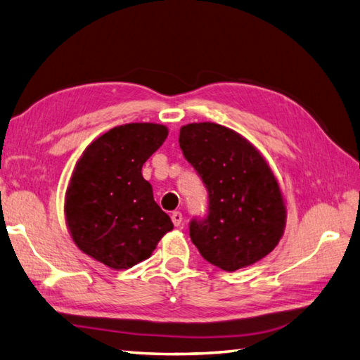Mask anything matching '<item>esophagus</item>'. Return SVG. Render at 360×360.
<instances>
[{
	"label": "esophagus",
	"instance_id": "obj_1",
	"mask_svg": "<svg viewBox=\"0 0 360 360\" xmlns=\"http://www.w3.org/2000/svg\"><path fill=\"white\" fill-rule=\"evenodd\" d=\"M172 222L174 226H179L182 222V213L181 211H173L172 213Z\"/></svg>",
	"mask_w": 360,
	"mask_h": 360
}]
</instances>
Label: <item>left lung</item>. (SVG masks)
<instances>
[{"label":"left lung","instance_id":"obj_1","mask_svg":"<svg viewBox=\"0 0 360 360\" xmlns=\"http://www.w3.org/2000/svg\"><path fill=\"white\" fill-rule=\"evenodd\" d=\"M179 147L208 193L207 214L188 225L200 255L226 272L262 260L278 245L285 224L278 182L263 156L216 123L184 126Z\"/></svg>","mask_w":360,"mask_h":360}]
</instances>
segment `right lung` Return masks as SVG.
<instances>
[{
  "label": "right lung",
  "instance_id": "obj_1",
  "mask_svg": "<svg viewBox=\"0 0 360 360\" xmlns=\"http://www.w3.org/2000/svg\"><path fill=\"white\" fill-rule=\"evenodd\" d=\"M165 126L131 123L88 146L72 173L65 216L79 250L112 269L149 259L173 224L141 169L167 138Z\"/></svg>",
  "mask_w": 360,
  "mask_h": 360
}]
</instances>
